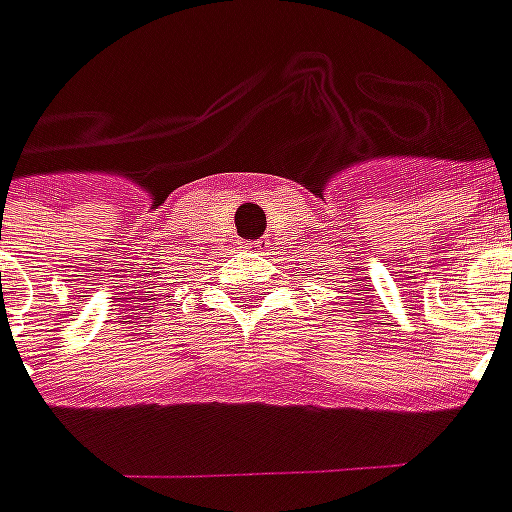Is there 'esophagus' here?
<instances>
[{
  "mask_svg": "<svg viewBox=\"0 0 512 512\" xmlns=\"http://www.w3.org/2000/svg\"><path fill=\"white\" fill-rule=\"evenodd\" d=\"M245 245H248L251 251L261 253V251H267V245H270V242H267V240H253V242H245Z\"/></svg>",
  "mask_w": 512,
  "mask_h": 512,
  "instance_id": "obj_1",
  "label": "esophagus"
}]
</instances>
